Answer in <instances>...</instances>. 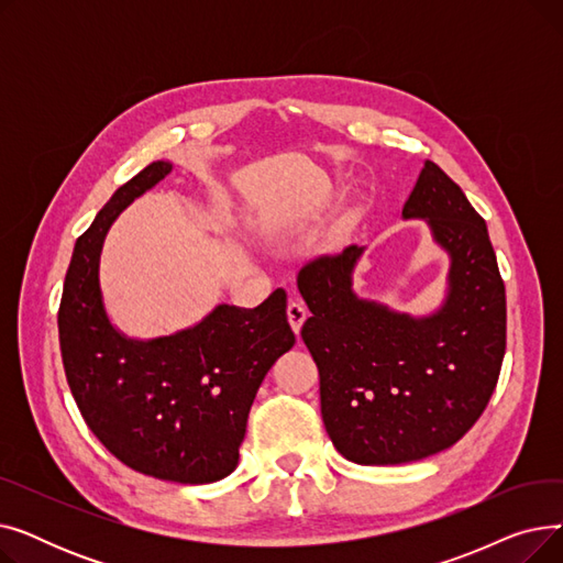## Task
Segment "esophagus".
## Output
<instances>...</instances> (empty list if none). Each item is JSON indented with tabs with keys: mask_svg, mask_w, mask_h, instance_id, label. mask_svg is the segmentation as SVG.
Here are the masks:
<instances>
[{
	"mask_svg": "<svg viewBox=\"0 0 563 563\" xmlns=\"http://www.w3.org/2000/svg\"><path fill=\"white\" fill-rule=\"evenodd\" d=\"M306 317H308V308H306V303L301 301V299H289V303H287V319H289V327H291V331L299 335V331H301V327H303V321H306Z\"/></svg>",
	"mask_w": 563,
	"mask_h": 563,
	"instance_id": "esophagus-1",
	"label": "esophagus"
}]
</instances>
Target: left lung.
<instances>
[{"mask_svg":"<svg viewBox=\"0 0 563 563\" xmlns=\"http://www.w3.org/2000/svg\"><path fill=\"white\" fill-rule=\"evenodd\" d=\"M452 257L448 301L412 319L351 291L363 249L317 255L299 272L312 317L301 338L319 369L321 418L335 450L363 465L420 461L479 420L507 349V294L484 219L427 162L404 205Z\"/></svg>","mask_w":563,"mask_h":563,"instance_id":"1","label":"left lung"}]
</instances>
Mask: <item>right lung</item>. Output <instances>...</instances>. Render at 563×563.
I'll return each instance as SVG.
<instances>
[{"label": "right lung", "instance_id": "1", "mask_svg": "<svg viewBox=\"0 0 563 563\" xmlns=\"http://www.w3.org/2000/svg\"><path fill=\"white\" fill-rule=\"evenodd\" d=\"M168 173V162L145 166L77 240L58 306V344L86 427L118 461L157 479L210 484L236 467L255 393L294 346V333L283 289L253 310L219 306L198 327L151 342L111 327L98 280L104 234Z\"/></svg>", "mask_w": 563, "mask_h": 563}]
</instances>
